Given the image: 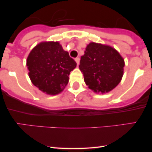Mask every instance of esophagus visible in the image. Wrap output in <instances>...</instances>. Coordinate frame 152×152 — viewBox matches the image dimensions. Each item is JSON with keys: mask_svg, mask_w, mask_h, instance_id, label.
Masks as SVG:
<instances>
[{"mask_svg": "<svg viewBox=\"0 0 152 152\" xmlns=\"http://www.w3.org/2000/svg\"><path fill=\"white\" fill-rule=\"evenodd\" d=\"M75 61H76V64H77V66L79 65V62H80V58H78V57H77V58H75Z\"/></svg>", "mask_w": 152, "mask_h": 152, "instance_id": "obj_1", "label": "esophagus"}]
</instances>
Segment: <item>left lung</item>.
Returning a JSON list of instances; mask_svg holds the SVG:
<instances>
[{
	"label": "left lung",
	"mask_w": 152,
	"mask_h": 152,
	"mask_svg": "<svg viewBox=\"0 0 152 152\" xmlns=\"http://www.w3.org/2000/svg\"><path fill=\"white\" fill-rule=\"evenodd\" d=\"M124 60L114 48L90 43L81 57L79 69L88 88L96 93H107L121 81Z\"/></svg>",
	"instance_id": "obj_1"
}]
</instances>
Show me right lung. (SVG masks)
I'll return each instance as SVG.
<instances>
[{
	"mask_svg": "<svg viewBox=\"0 0 152 152\" xmlns=\"http://www.w3.org/2000/svg\"><path fill=\"white\" fill-rule=\"evenodd\" d=\"M26 66L33 84L44 93L56 95L67 85L76 63L58 42L48 41L40 43L33 48Z\"/></svg>",
	"mask_w": 152,
	"mask_h": 152,
	"instance_id": "1",
	"label": "right lung"
}]
</instances>
